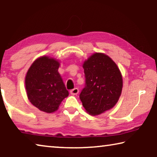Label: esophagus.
Segmentation results:
<instances>
[{
	"label": "esophagus",
	"instance_id": "34e87169",
	"mask_svg": "<svg viewBox=\"0 0 157 157\" xmlns=\"http://www.w3.org/2000/svg\"><path fill=\"white\" fill-rule=\"evenodd\" d=\"M70 93L72 95H77L79 93V89L78 88H74L73 89L71 90Z\"/></svg>",
	"mask_w": 157,
	"mask_h": 157
}]
</instances>
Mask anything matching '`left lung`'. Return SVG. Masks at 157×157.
I'll return each instance as SVG.
<instances>
[{"mask_svg": "<svg viewBox=\"0 0 157 157\" xmlns=\"http://www.w3.org/2000/svg\"><path fill=\"white\" fill-rule=\"evenodd\" d=\"M85 86L79 98L86 111L97 116L113 108L123 89L120 70L111 58L103 53H95L83 64Z\"/></svg>", "mask_w": 157, "mask_h": 157, "instance_id": "1", "label": "left lung"}]
</instances>
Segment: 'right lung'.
<instances>
[{"label":"right lung","mask_w":157,"mask_h":157,"mask_svg":"<svg viewBox=\"0 0 157 157\" xmlns=\"http://www.w3.org/2000/svg\"><path fill=\"white\" fill-rule=\"evenodd\" d=\"M59 63L43 56L33 63L25 76V89L30 102L46 113H52L68 95L58 72Z\"/></svg>","instance_id":"obj_1"}]
</instances>
